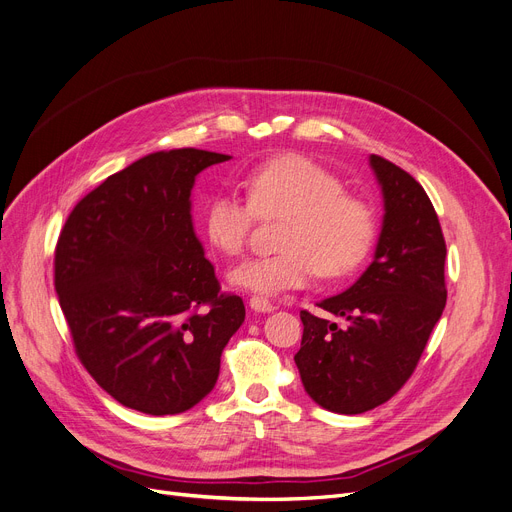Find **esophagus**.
<instances>
[{
  "label": "esophagus",
  "instance_id": "34e87169",
  "mask_svg": "<svg viewBox=\"0 0 512 512\" xmlns=\"http://www.w3.org/2000/svg\"><path fill=\"white\" fill-rule=\"evenodd\" d=\"M249 305H251V309H255V311H274L276 307L268 301V299H263V297H259V295H253L251 297V301H249Z\"/></svg>",
  "mask_w": 512,
  "mask_h": 512
}]
</instances>
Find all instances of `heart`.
<instances>
[{
    "label": "heart",
    "mask_w": 512,
    "mask_h": 512,
    "mask_svg": "<svg viewBox=\"0 0 512 512\" xmlns=\"http://www.w3.org/2000/svg\"><path fill=\"white\" fill-rule=\"evenodd\" d=\"M247 201L234 192L215 194L205 209V232L221 253L244 251L257 219H280L272 255L251 257L230 270L234 286L278 295L305 286L311 276L341 280L372 251L379 230L366 198L345 192L335 173L303 157H280L244 177Z\"/></svg>",
    "instance_id": "1"
}]
</instances>
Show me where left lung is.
<instances>
[{"label": "left lung", "mask_w": 512, "mask_h": 512, "mask_svg": "<svg viewBox=\"0 0 512 512\" xmlns=\"http://www.w3.org/2000/svg\"><path fill=\"white\" fill-rule=\"evenodd\" d=\"M385 196L374 261L345 293L316 303L337 320L301 311L295 355L309 397L330 412L362 414L402 389L446 307V238L414 177L372 154Z\"/></svg>", "instance_id": "1"}]
</instances>
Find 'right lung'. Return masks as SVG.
<instances>
[{"instance_id": "obj_1", "label": "right lung", "mask_w": 512, "mask_h": 512, "mask_svg": "<svg viewBox=\"0 0 512 512\" xmlns=\"http://www.w3.org/2000/svg\"><path fill=\"white\" fill-rule=\"evenodd\" d=\"M230 157L154 152L87 192L54 251V286L79 362L119 404L180 414L215 387L244 303L221 291L190 217L203 169Z\"/></svg>"}]
</instances>
